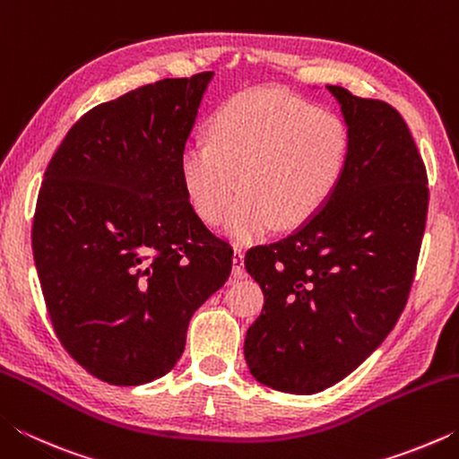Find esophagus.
I'll list each match as a JSON object with an SVG mask.
<instances>
[{
  "instance_id": "obj_1",
  "label": "esophagus",
  "mask_w": 459,
  "mask_h": 459,
  "mask_svg": "<svg viewBox=\"0 0 459 459\" xmlns=\"http://www.w3.org/2000/svg\"><path fill=\"white\" fill-rule=\"evenodd\" d=\"M232 275L237 279L245 275V255L240 248H235V253H232Z\"/></svg>"
}]
</instances>
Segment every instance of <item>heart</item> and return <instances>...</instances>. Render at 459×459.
Segmentation results:
<instances>
[{
  "instance_id": "obj_1",
  "label": "heart",
  "mask_w": 459,
  "mask_h": 459,
  "mask_svg": "<svg viewBox=\"0 0 459 459\" xmlns=\"http://www.w3.org/2000/svg\"><path fill=\"white\" fill-rule=\"evenodd\" d=\"M351 135L338 115L277 91H248L227 100L208 142L184 145L178 160L192 211L222 235L251 245L304 227L328 204L346 172Z\"/></svg>"
}]
</instances>
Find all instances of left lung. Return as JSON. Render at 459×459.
<instances>
[{
    "label": "left lung",
    "instance_id": "8db88e82",
    "mask_svg": "<svg viewBox=\"0 0 459 459\" xmlns=\"http://www.w3.org/2000/svg\"><path fill=\"white\" fill-rule=\"evenodd\" d=\"M351 135L342 182L320 212L245 267L265 295L245 360L261 385L314 394L383 344L405 309L421 248L427 172L407 123L385 100L328 84Z\"/></svg>",
    "mask_w": 459,
    "mask_h": 459
}]
</instances>
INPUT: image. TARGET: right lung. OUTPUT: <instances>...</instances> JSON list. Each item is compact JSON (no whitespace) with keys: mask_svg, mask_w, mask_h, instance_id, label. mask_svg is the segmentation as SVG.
Masks as SVG:
<instances>
[{"mask_svg":"<svg viewBox=\"0 0 459 459\" xmlns=\"http://www.w3.org/2000/svg\"><path fill=\"white\" fill-rule=\"evenodd\" d=\"M212 76L95 107L44 172L32 248L46 307L66 352L108 385L168 375L230 275L232 248L192 211L178 169Z\"/></svg>","mask_w":459,"mask_h":459,"instance_id":"1","label":"right lung"}]
</instances>
